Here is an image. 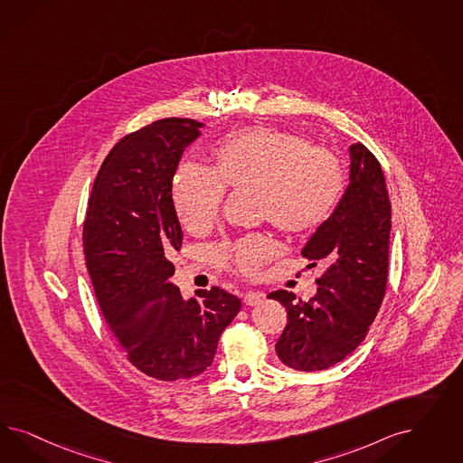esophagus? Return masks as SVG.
Returning a JSON list of instances; mask_svg holds the SVG:
<instances>
[{"instance_id": "1", "label": "esophagus", "mask_w": 463, "mask_h": 463, "mask_svg": "<svg viewBox=\"0 0 463 463\" xmlns=\"http://www.w3.org/2000/svg\"><path fill=\"white\" fill-rule=\"evenodd\" d=\"M242 298H244V304H246V306H258V304L263 302L265 294H261V292H246Z\"/></svg>"}]
</instances>
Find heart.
<instances>
[{
    "mask_svg": "<svg viewBox=\"0 0 463 463\" xmlns=\"http://www.w3.org/2000/svg\"><path fill=\"white\" fill-rule=\"evenodd\" d=\"M224 186L260 196L261 213L283 232L314 231L333 213L345 188V169L331 149L307 136L269 127L242 130L215 151V171L186 163L173 182V203L190 232L211 229L219 217ZM263 234L241 238L217 251L219 261L251 277L273 254Z\"/></svg>",
    "mask_w": 463,
    "mask_h": 463,
    "instance_id": "b5f03b06",
    "label": "heart"
}]
</instances>
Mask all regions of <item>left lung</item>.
Here are the masks:
<instances>
[{"mask_svg": "<svg viewBox=\"0 0 463 463\" xmlns=\"http://www.w3.org/2000/svg\"><path fill=\"white\" fill-rule=\"evenodd\" d=\"M350 183L336 209L302 250L312 265H326L317 292L307 302L288 290L268 295L288 316L277 354L300 372L326 370L356 350L385 295L392 227L385 176L362 142L350 146Z\"/></svg>", "mask_w": 463, "mask_h": 463, "instance_id": "obj_1", "label": "left lung"}]
</instances>
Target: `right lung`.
<instances>
[{"mask_svg": "<svg viewBox=\"0 0 463 463\" xmlns=\"http://www.w3.org/2000/svg\"><path fill=\"white\" fill-rule=\"evenodd\" d=\"M203 124L163 118L113 146L93 183L83 225L86 268L103 317L128 362L153 379L205 372L241 300L219 287L184 300L169 279L182 225L173 176Z\"/></svg>", "mask_w": 463, "mask_h": 463, "instance_id": "add662e5", "label": "right lung"}]
</instances>
